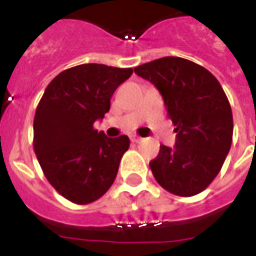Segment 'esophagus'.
<instances>
[{
	"label": "esophagus",
	"instance_id": "obj_1",
	"mask_svg": "<svg viewBox=\"0 0 256 256\" xmlns=\"http://www.w3.org/2000/svg\"><path fill=\"white\" fill-rule=\"evenodd\" d=\"M140 140H142V138L138 136H132V142H134V144H140Z\"/></svg>",
	"mask_w": 256,
	"mask_h": 256
}]
</instances>
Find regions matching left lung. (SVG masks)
I'll return each instance as SVG.
<instances>
[{"instance_id":"obj_1","label":"left lung","mask_w":256,"mask_h":256,"mask_svg":"<svg viewBox=\"0 0 256 256\" xmlns=\"http://www.w3.org/2000/svg\"><path fill=\"white\" fill-rule=\"evenodd\" d=\"M136 76L162 94L176 132L150 162L154 178L179 196L199 194L218 175L232 142V112L218 80L195 62L164 57L136 66Z\"/></svg>"}]
</instances>
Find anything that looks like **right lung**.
I'll list each match as a JSON object with an SVG mask.
<instances>
[{
    "instance_id": "1",
    "label": "right lung",
    "mask_w": 256,
    "mask_h": 256,
    "mask_svg": "<svg viewBox=\"0 0 256 256\" xmlns=\"http://www.w3.org/2000/svg\"><path fill=\"white\" fill-rule=\"evenodd\" d=\"M132 74V69L100 64L74 66L50 82L38 104L34 152L46 179L70 202H94L116 179L130 140L108 138L92 124L110 110L112 94Z\"/></svg>"
}]
</instances>
